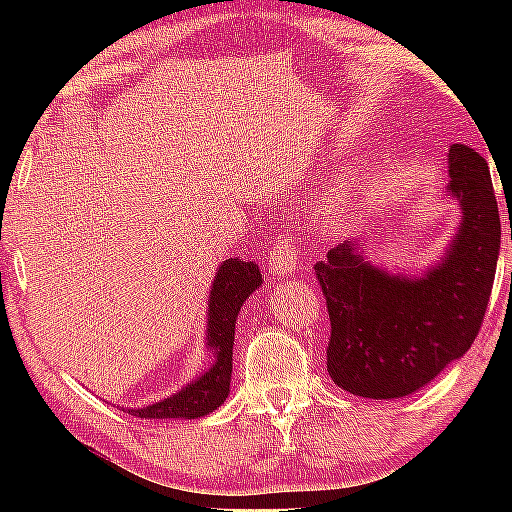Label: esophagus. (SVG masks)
Here are the masks:
<instances>
[{"label": "esophagus", "mask_w": 512, "mask_h": 512, "mask_svg": "<svg viewBox=\"0 0 512 512\" xmlns=\"http://www.w3.org/2000/svg\"><path fill=\"white\" fill-rule=\"evenodd\" d=\"M268 270L272 277H286L291 272L298 270V254H296V244L286 240V237H275L270 247V256H268Z\"/></svg>", "instance_id": "obj_1"}]
</instances>
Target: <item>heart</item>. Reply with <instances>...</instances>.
<instances>
[{
  "instance_id": "1",
  "label": "heart",
  "mask_w": 512,
  "mask_h": 512,
  "mask_svg": "<svg viewBox=\"0 0 512 512\" xmlns=\"http://www.w3.org/2000/svg\"><path fill=\"white\" fill-rule=\"evenodd\" d=\"M356 205V191L347 181H333L312 200L310 219L321 233H338L349 223Z\"/></svg>"
}]
</instances>
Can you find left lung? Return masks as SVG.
<instances>
[{"label":"left lung","mask_w":512,"mask_h":512,"mask_svg":"<svg viewBox=\"0 0 512 512\" xmlns=\"http://www.w3.org/2000/svg\"><path fill=\"white\" fill-rule=\"evenodd\" d=\"M445 193L461 209L443 258L419 277L394 275L345 242L314 265L324 289L331 342L328 375L363 398L415 394L471 349L492 296L501 221L487 160L464 144L450 149ZM512 237V230H510Z\"/></svg>","instance_id":"left-lung-1"}]
</instances>
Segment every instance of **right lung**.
I'll return each mask as SVG.
<instances>
[{
  "mask_svg": "<svg viewBox=\"0 0 512 512\" xmlns=\"http://www.w3.org/2000/svg\"><path fill=\"white\" fill-rule=\"evenodd\" d=\"M263 284L254 261L228 258L216 268L212 291L207 300V338L205 345L212 354V366L205 373L181 387L177 394L146 408H123L132 417L142 419H198L214 412L230 394L233 375L235 324L244 300Z\"/></svg>",
  "mask_w": 512,
  "mask_h": 512,
  "instance_id": "add662e5",
  "label": "right lung"
}]
</instances>
